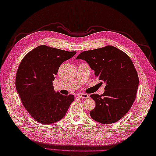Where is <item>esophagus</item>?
Instances as JSON below:
<instances>
[{"mask_svg":"<svg viewBox=\"0 0 156 156\" xmlns=\"http://www.w3.org/2000/svg\"><path fill=\"white\" fill-rule=\"evenodd\" d=\"M77 97L81 98H83V99H85V98H87L89 97V95L87 94H83V93H79L77 94Z\"/></svg>","mask_w":156,"mask_h":156,"instance_id":"obj_1","label":"esophagus"}]
</instances>
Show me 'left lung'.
<instances>
[{
    "label": "left lung",
    "instance_id": "1",
    "mask_svg": "<svg viewBox=\"0 0 156 156\" xmlns=\"http://www.w3.org/2000/svg\"><path fill=\"white\" fill-rule=\"evenodd\" d=\"M77 59L85 60L94 70L105 93L91 94L96 106L90 112L92 119L101 124L115 123L126 115L135 101L139 79L131 59L112 45L81 53Z\"/></svg>",
    "mask_w": 156,
    "mask_h": 156
}]
</instances>
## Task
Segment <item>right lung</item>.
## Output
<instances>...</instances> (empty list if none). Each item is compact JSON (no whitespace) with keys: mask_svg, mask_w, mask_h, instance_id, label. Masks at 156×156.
Listing matches in <instances>:
<instances>
[{"mask_svg":"<svg viewBox=\"0 0 156 156\" xmlns=\"http://www.w3.org/2000/svg\"><path fill=\"white\" fill-rule=\"evenodd\" d=\"M76 51H67L40 45L26 55L18 68L16 88L22 105L37 122L54 123L66 115L73 94L55 92L52 81L59 67Z\"/></svg>","mask_w":156,"mask_h":156,"instance_id":"obj_1","label":"right lung"}]
</instances>
